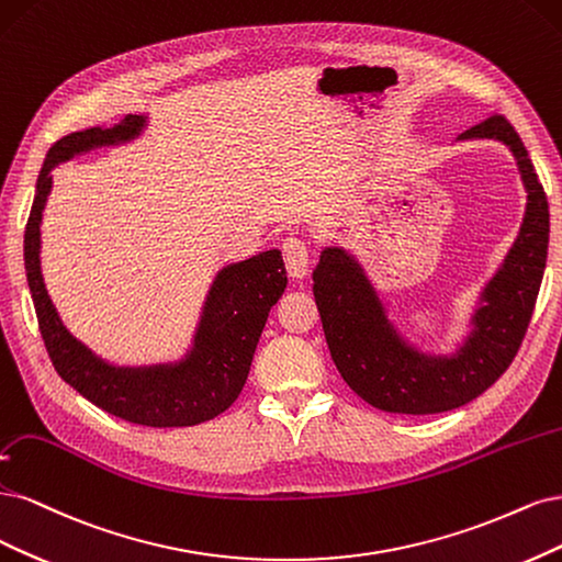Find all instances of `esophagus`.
I'll use <instances>...</instances> for the list:
<instances>
[{"mask_svg": "<svg viewBox=\"0 0 562 562\" xmlns=\"http://www.w3.org/2000/svg\"><path fill=\"white\" fill-rule=\"evenodd\" d=\"M282 255L289 276L301 280L307 276V266H311V255H307V245L296 233H289L282 240Z\"/></svg>", "mask_w": 562, "mask_h": 562, "instance_id": "obj_1", "label": "esophagus"}]
</instances>
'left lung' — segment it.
<instances>
[{
	"instance_id": "left-lung-1",
	"label": "left lung",
	"mask_w": 562,
	"mask_h": 562,
	"mask_svg": "<svg viewBox=\"0 0 562 562\" xmlns=\"http://www.w3.org/2000/svg\"><path fill=\"white\" fill-rule=\"evenodd\" d=\"M458 139H497L512 149L528 205L514 247L485 284L472 331L452 355H427L396 331L359 261L324 247L313 294L324 336L342 380L371 406L427 415L476 400L509 369L535 311L549 251V201L514 125L495 114Z\"/></svg>"
}]
</instances>
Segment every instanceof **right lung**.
<instances>
[{
  "label": "right lung",
  "mask_w": 562,
  "mask_h": 562,
  "mask_svg": "<svg viewBox=\"0 0 562 562\" xmlns=\"http://www.w3.org/2000/svg\"><path fill=\"white\" fill-rule=\"evenodd\" d=\"M147 116L128 114L114 128H88L58 139L46 154L25 226V270L48 357L67 385L98 408L144 427H191L224 413L247 380L270 307L286 286L280 249L224 266L216 273L184 359L154 367H116L67 331L42 276V214L50 170L98 147L139 137Z\"/></svg>",
  "instance_id": "add662e5"
}]
</instances>
